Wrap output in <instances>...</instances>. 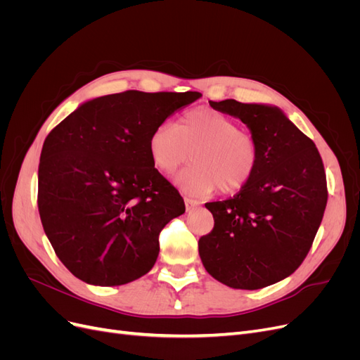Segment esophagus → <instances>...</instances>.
I'll return each instance as SVG.
<instances>
[{"instance_id":"1","label":"esophagus","mask_w":360,"mask_h":360,"mask_svg":"<svg viewBox=\"0 0 360 360\" xmlns=\"http://www.w3.org/2000/svg\"><path fill=\"white\" fill-rule=\"evenodd\" d=\"M183 200H184V204H186V209H188V210L193 209V207H198V205L201 204L200 201H197V200H192V198H189V197H184Z\"/></svg>"}]
</instances>
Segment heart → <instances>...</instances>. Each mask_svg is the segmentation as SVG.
Segmentation results:
<instances>
[{
  "mask_svg": "<svg viewBox=\"0 0 360 360\" xmlns=\"http://www.w3.org/2000/svg\"><path fill=\"white\" fill-rule=\"evenodd\" d=\"M153 165L171 174L189 159L176 181L193 195H205L219 188L231 193L252 180L259 165L255 136L238 127L237 120L212 108H195L184 112L176 126L162 123L148 138Z\"/></svg>",
  "mask_w": 360,
  "mask_h": 360,
  "instance_id": "1",
  "label": "heart"
}]
</instances>
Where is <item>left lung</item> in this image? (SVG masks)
Instances as JSON below:
<instances>
[{"label": "left lung", "mask_w": 360, "mask_h": 360, "mask_svg": "<svg viewBox=\"0 0 360 360\" xmlns=\"http://www.w3.org/2000/svg\"><path fill=\"white\" fill-rule=\"evenodd\" d=\"M240 118L259 148V165L233 198L207 202L213 230L198 242L205 270L231 288L258 290L290 276L308 255L328 202L317 147L275 106L212 102Z\"/></svg>", "instance_id": "8db88e82"}]
</instances>
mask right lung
I'll list each match as a JSON object with an SVG mask.
<instances>
[{
	"label": "right lung",
	"instance_id": "obj_1",
	"mask_svg": "<svg viewBox=\"0 0 360 360\" xmlns=\"http://www.w3.org/2000/svg\"><path fill=\"white\" fill-rule=\"evenodd\" d=\"M200 97L129 90L85 102L51 130L37 205L53 250L76 278L123 285L155 266L162 228L184 213V202L151 162L148 138Z\"/></svg>",
	"mask_w": 360,
	"mask_h": 360
}]
</instances>
